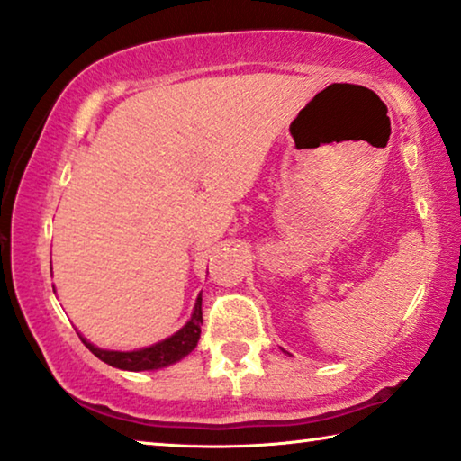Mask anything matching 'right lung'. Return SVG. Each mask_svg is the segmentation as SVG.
<instances>
[{"label": "right lung", "instance_id": "1", "mask_svg": "<svg viewBox=\"0 0 461 461\" xmlns=\"http://www.w3.org/2000/svg\"><path fill=\"white\" fill-rule=\"evenodd\" d=\"M201 306H203V294H198V298L194 302V311H192L188 322L180 329V331H176L174 335H169V338L153 343V346H147L140 349H130V352L103 349L95 346V343L86 341L80 333L78 338L95 356H97L99 360L109 364V366L132 370V373H140V370H159V368L169 366V364H176L182 358H186L192 349L196 348L198 339H201V322H203Z\"/></svg>", "mask_w": 461, "mask_h": 461}]
</instances>
